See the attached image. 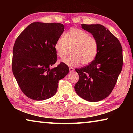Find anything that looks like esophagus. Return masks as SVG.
Here are the masks:
<instances>
[{"mask_svg": "<svg viewBox=\"0 0 133 133\" xmlns=\"http://www.w3.org/2000/svg\"><path fill=\"white\" fill-rule=\"evenodd\" d=\"M74 70H75V69L74 68H72V67H70L69 68L70 72H73V71H74Z\"/></svg>", "mask_w": 133, "mask_h": 133, "instance_id": "obj_1", "label": "esophagus"}]
</instances>
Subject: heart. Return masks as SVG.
Returning <instances> with one entry per match:
<instances>
[{"label":"heart","mask_w":133,"mask_h":133,"mask_svg":"<svg viewBox=\"0 0 133 133\" xmlns=\"http://www.w3.org/2000/svg\"><path fill=\"white\" fill-rule=\"evenodd\" d=\"M54 49L60 58L64 57L69 49H71L72 56L65 58L62 62L69 67H75L81 63L87 65L93 62L97 55L98 44L97 40L89 33L73 28L56 40Z\"/></svg>","instance_id":"b5f03b06"}]
</instances>
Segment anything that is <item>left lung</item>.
Listing matches in <instances>:
<instances>
[{
    "mask_svg": "<svg viewBox=\"0 0 133 133\" xmlns=\"http://www.w3.org/2000/svg\"><path fill=\"white\" fill-rule=\"evenodd\" d=\"M97 40L98 52L90 64L76 69L79 80L75 89L80 97L91 102L109 96L123 66V49L119 40L102 24H82Z\"/></svg>",
    "mask_w": 133,
    "mask_h": 133,
    "instance_id": "8db88e82",
    "label": "left lung"
}]
</instances>
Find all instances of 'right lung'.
<instances>
[{"label": "right lung", "mask_w": 133, "mask_h": 133, "mask_svg": "<svg viewBox=\"0 0 133 133\" xmlns=\"http://www.w3.org/2000/svg\"><path fill=\"white\" fill-rule=\"evenodd\" d=\"M64 26L58 23L33 22L16 40L13 49L12 71L23 93L40 101L56 93L58 81L69 73L67 65L57 61L54 45L61 36Z\"/></svg>", "instance_id": "right-lung-1"}]
</instances>
